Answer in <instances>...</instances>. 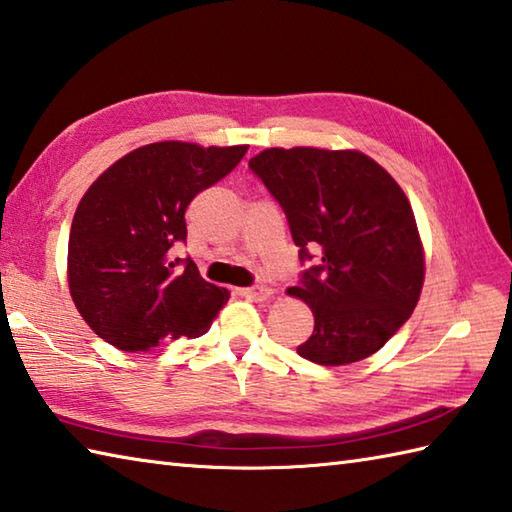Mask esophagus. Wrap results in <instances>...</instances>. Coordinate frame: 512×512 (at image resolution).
<instances>
[{
  "instance_id": "1",
  "label": "esophagus",
  "mask_w": 512,
  "mask_h": 512,
  "mask_svg": "<svg viewBox=\"0 0 512 512\" xmlns=\"http://www.w3.org/2000/svg\"><path fill=\"white\" fill-rule=\"evenodd\" d=\"M241 296H245L247 300L252 302H263L271 296V289L267 285H254V287H245L241 289Z\"/></svg>"
}]
</instances>
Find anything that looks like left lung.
<instances>
[{
    "instance_id": "8db88e82",
    "label": "left lung",
    "mask_w": 512,
    "mask_h": 512,
    "mask_svg": "<svg viewBox=\"0 0 512 512\" xmlns=\"http://www.w3.org/2000/svg\"><path fill=\"white\" fill-rule=\"evenodd\" d=\"M287 216L300 263L289 294L314 311L298 356L322 367L369 358L411 318L424 283V252L402 187L353 150L271 148L249 159Z\"/></svg>"
}]
</instances>
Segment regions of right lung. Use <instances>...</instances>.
<instances>
[{
  "mask_svg": "<svg viewBox=\"0 0 512 512\" xmlns=\"http://www.w3.org/2000/svg\"><path fill=\"white\" fill-rule=\"evenodd\" d=\"M247 145L161 141L125 154L88 187L72 218L68 285L81 318L121 351L198 338L229 298L170 249L187 241L192 198L232 172Z\"/></svg>",
  "mask_w": 512,
  "mask_h": 512,
  "instance_id": "right-lung-1",
  "label": "right lung"
}]
</instances>
